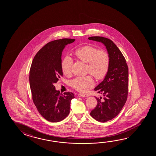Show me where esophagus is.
I'll use <instances>...</instances> for the list:
<instances>
[{"label":"esophagus","mask_w":156,"mask_h":156,"mask_svg":"<svg viewBox=\"0 0 156 156\" xmlns=\"http://www.w3.org/2000/svg\"><path fill=\"white\" fill-rule=\"evenodd\" d=\"M78 97H87L85 94H78Z\"/></svg>","instance_id":"1"}]
</instances>
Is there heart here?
Returning a JSON list of instances; mask_svg holds the SVG:
<instances>
[{
  "label": "heart",
  "instance_id": "obj_1",
  "mask_svg": "<svg viewBox=\"0 0 156 156\" xmlns=\"http://www.w3.org/2000/svg\"><path fill=\"white\" fill-rule=\"evenodd\" d=\"M77 59L87 63V72L91 73L97 80L104 79L110 66V56L107 51L90 45L82 46L74 51ZM73 60L69 55L65 56L62 62V69L66 76L71 75ZM91 76H79L71 81V86L79 92H84L94 86Z\"/></svg>",
  "mask_w": 156,
  "mask_h": 156
}]
</instances>
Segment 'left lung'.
Here are the masks:
<instances>
[{
  "mask_svg": "<svg viewBox=\"0 0 156 156\" xmlns=\"http://www.w3.org/2000/svg\"><path fill=\"white\" fill-rule=\"evenodd\" d=\"M88 38L104 44L110 56L107 74L104 80L94 89L97 93L102 94L104 98L96 97L97 105L90 112L95 120L105 122L120 113L127 100L128 67L121 51L111 40L101 36Z\"/></svg>",
  "mask_w": 156,
  "mask_h": 156,
  "instance_id": "1",
  "label": "left lung"
}]
</instances>
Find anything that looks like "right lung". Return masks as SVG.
<instances>
[{"instance_id":"1","label":"right lung","mask_w":156,"mask_h":156,"mask_svg":"<svg viewBox=\"0 0 156 156\" xmlns=\"http://www.w3.org/2000/svg\"><path fill=\"white\" fill-rule=\"evenodd\" d=\"M75 41L62 38L51 41L39 50L29 72L32 99L42 117L51 122L64 120L69 113L73 93L56 91L54 84L62 77V54L65 46Z\"/></svg>"}]
</instances>
